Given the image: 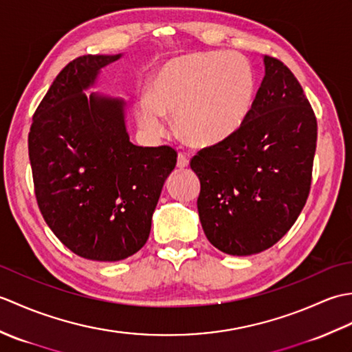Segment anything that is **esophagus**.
I'll use <instances>...</instances> for the list:
<instances>
[{
    "instance_id": "esophagus-1",
    "label": "esophagus",
    "mask_w": 352,
    "mask_h": 352,
    "mask_svg": "<svg viewBox=\"0 0 352 352\" xmlns=\"http://www.w3.org/2000/svg\"><path fill=\"white\" fill-rule=\"evenodd\" d=\"M189 164V157L186 155L184 153H178V157H177V166L183 169Z\"/></svg>"
}]
</instances>
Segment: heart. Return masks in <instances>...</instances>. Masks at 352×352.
I'll return each mask as SVG.
<instances>
[{
	"instance_id": "b5f03b06",
	"label": "heart",
	"mask_w": 352,
	"mask_h": 352,
	"mask_svg": "<svg viewBox=\"0 0 352 352\" xmlns=\"http://www.w3.org/2000/svg\"><path fill=\"white\" fill-rule=\"evenodd\" d=\"M256 77L250 62L234 51H210L172 58L155 74L151 95L138 101L142 129L160 136L164 115H175L186 142L219 144L241 129L252 109Z\"/></svg>"
}]
</instances>
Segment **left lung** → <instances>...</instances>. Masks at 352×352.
I'll list each match as a JSON object with an SVG mask.
<instances>
[{"instance_id": "8db88e82", "label": "left lung", "mask_w": 352, "mask_h": 352, "mask_svg": "<svg viewBox=\"0 0 352 352\" xmlns=\"http://www.w3.org/2000/svg\"><path fill=\"white\" fill-rule=\"evenodd\" d=\"M265 77L252 109L233 136L199 149L198 213L213 246L230 256L271 248L309 198L318 122L300 81L265 56Z\"/></svg>"}]
</instances>
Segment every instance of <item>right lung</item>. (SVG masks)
I'll list each match as a JSON object with an SVG mask.
<instances>
[{
	"label": "right lung",
	"mask_w": 352,
	"mask_h": 352,
	"mask_svg": "<svg viewBox=\"0 0 352 352\" xmlns=\"http://www.w3.org/2000/svg\"><path fill=\"white\" fill-rule=\"evenodd\" d=\"M119 57L87 54L66 65L28 133L45 222L74 254L96 261L124 260L146 243L163 183L177 163L168 145L131 144L122 100L85 94Z\"/></svg>",
	"instance_id": "1"
}]
</instances>
